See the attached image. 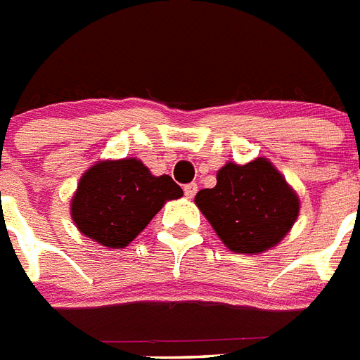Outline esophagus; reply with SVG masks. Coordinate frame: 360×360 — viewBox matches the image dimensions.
Instances as JSON below:
<instances>
[{
	"instance_id": "34e87169",
	"label": "esophagus",
	"mask_w": 360,
	"mask_h": 360,
	"mask_svg": "<svg viewBox=\"0 0 360 360\" xmlns=\"http://www.w3.org/2000/svg\"><path fill=\"white\" fill-rule=\"evenodd\" d=\"M197 189H198L197 184H193V182L188 184V186H184V195H186L188 198H193L195 193H197Z\"/></svg>"
}]
</instances>
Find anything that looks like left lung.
Masks as SVG:
<instances>
[{
  "instance_id": "1",
  "label": "left lung",
  "mask_w": 360,
  "mask_h": 360,
  "mask_svg": "<svg viewBox=\"0 0 360 360\" xmlns=\"http://www.w3.org/2000/svg\"><path fill=\"white\" fill-rule=\"evenodd\" d=\"M195 202L236 252H262L277 245L299 214L297 195L264 158L247 165L226 163L217 172V186L200 189Z\"/></svg>"
}]
</instances>
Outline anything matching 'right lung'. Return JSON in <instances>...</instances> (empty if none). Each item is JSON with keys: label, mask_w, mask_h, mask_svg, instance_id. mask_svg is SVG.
<instances>
[{"label": "right lung", "mask_w": 360, "mask_h": 360, "mask_svg": "<svg viewBox=\"0 0 360 360\" xmlns=\"http://www.w3.org/2000/svg\"><path fill=\"white\" fill-rule=\"evenodd\" d=\"M171 176H154L139 160L102 162L79 180L72 219L83 234L105 247L128 245L165 200L182 197Z\"/></svg>", "instance_id": "add662e5"}]
</instances>
